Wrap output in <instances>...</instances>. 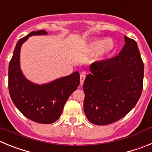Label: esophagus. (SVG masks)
Here are the masks:
<instances>
[{
    "instance_id": "1",
    "label": "esophagus",
    "mask_w": 152,
    "mask_h": 152,
    "mask_svg": "<svg viewBox=\"0 0 152 152\" xmlns=\"http://www.w3.org/2000/svg\"><path fill=\"white\" fill-rule=\"evenodd\" d=\"M86 77V75L85 73H81L80 75V84L82 85L84 84V79Z\"/></svg>"
}]
</instances>
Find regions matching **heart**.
I'll use <instances>...</instances> for the list:
<instances>
[{"mask_svg": "<svg viewBox=\"0 0 152 152\" xmlns=\"http://www.w3.org/2000/svg\"><path fill=\"white\" fill-rule=\"evenodd\" d=\"M115 48V43L110 39H96L89 44V49L93 52L97 51L98 57H102L110 53Z\"/></svg>", "mask_w": 152, "mask_h": 152, "instance_id": "b5f03b06", "label": "heart"}]
</instances>
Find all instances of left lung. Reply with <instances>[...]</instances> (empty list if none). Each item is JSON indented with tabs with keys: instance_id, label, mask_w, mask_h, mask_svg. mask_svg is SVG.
Segmentation results:
<instances>
[{
	"instance_id": "8db88e82",
	"label": "left lung",
	"mask_w": 152,
	"mask_h": 152,
	"mask_svg": "<svg viewBox=\"0 0 152 152\" xmlns=\"http://www.w3.org/2000/svg\"><path fill=\"white\" fill-rule=\"evenodd\" d=\"M116 57L92 63L84 82V110L91 123L111 124L134 108L143 88L144 63L138 45L125 36Z\"/></svg>"
}]
</instances>
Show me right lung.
<instances>
[{
	"instance_id": "right-lung-1",
	"label": "right lung",
	"mask_w": 152,
	"mask_h": 152,
	"mask_svg": "<svg viewBox=\"0 0 152 152\" xmlns=\"http://www.w3.org/2000/svg\"><path fill=\"white\" fill-rule=\"evenodd\" d=\"M47 34L39 30L17 42L8 70V88L10 97L20 112L32 121L50 124L58 119L64 106L80 84V75H72L49 83L38 85L25 78L20 68V52L22 44L29 36Z\"/></svg>"
}]
</instances>
